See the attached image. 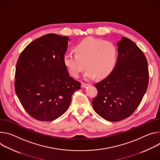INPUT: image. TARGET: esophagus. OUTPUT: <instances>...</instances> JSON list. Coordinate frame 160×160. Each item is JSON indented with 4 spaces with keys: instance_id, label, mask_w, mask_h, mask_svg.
I'll return each mask as SVG.
<instances>
[{
    "instance_id": "obj_1",
    "label": "esophagus",
    "mask_w": 160,
    "mask_h": 160,
    "mask_svg": "<svg viewBox=\"0 0 160 160\" xmlns=\"http://www.w3.org/2000/svg\"><path fill=\"white\" fill-rule=\"evenodd\" d=\"M88 85V83H86V82H82V83H81V87H82V88H85V87H86Z\"/></svg>"
}]
</instances>
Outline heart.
<instances>
[{
  "instance_id": "obj_1",
  "label": "heart",
  "mask_w": 160,
  "mask_h": 160,
  "mask_svg": "<svg viewBox=\"0 0 160 160\" xmlns=\"http://www.w3.org/2000/svg\"><path fill=\"white\" fill-rule=\"evenodd\" d=\"M74 52L65 54L63 63L75 78L79 77L86 67V79H92L96 76L105 78L113 70L117 61L118 50L114 43L94 38L84 39L77 44Z\"/></svg>"
}]
</instances>
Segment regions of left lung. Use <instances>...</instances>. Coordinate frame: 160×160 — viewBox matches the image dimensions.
<instances>
[{
    "mask_svg": "<svg viewBox=\"0 0 160 160\" xmlns=\"http://www.w3.org/2000/svg\"><path fill=\"white\" fill-rule=\"evenodd\" d=\"M117 45L116 66L107 78L95 84L98 94L92 100L95 111L112 122L125 119L135 112L149 83L148 61L142 51L125 37Z\"/></svg>",
    "mask_w": 160,
    "mask_h": 160,
    "instance_id": "1",
    "label": "left lung"
}]
</instances>
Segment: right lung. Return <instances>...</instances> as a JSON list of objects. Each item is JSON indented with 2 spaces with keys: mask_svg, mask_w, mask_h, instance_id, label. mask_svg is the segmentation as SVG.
Masks as SVG:
<instances>
[{
  "mask_svg": "<svg viewBox=\"0 0 160 160\" xmlns=\"http://www.w3.org/2000/svg\"><path fill=\"white\" fill-rule=\"evenodd\" d=\"M68 38L49 33L31 42L18 60L14 89L33 118L51 121L68 109L81 82L71 78L63 63Z\"/></svg>",
  "mask_w": 160,
  "mask_h": 160,
  "instance_id": "right-lung-1",
  "label": "right lung"
}]
</instances>
